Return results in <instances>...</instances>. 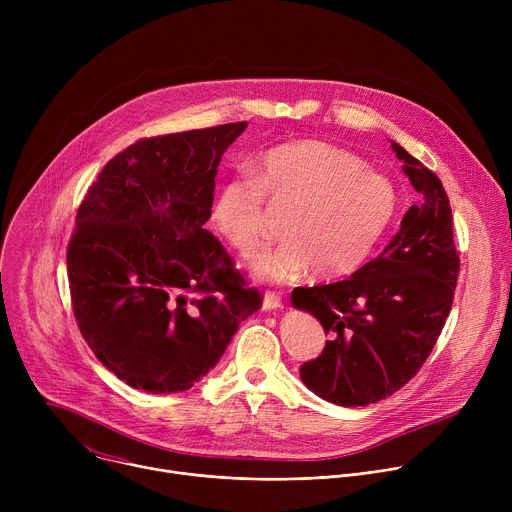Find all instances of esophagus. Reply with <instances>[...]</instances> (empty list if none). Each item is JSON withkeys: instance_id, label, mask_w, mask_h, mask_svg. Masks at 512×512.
<instances>
[{"instance_id": "obj_1", "label": "esophagus", "mask_w": 512, "mask_h": 512, "mask_svg": "<svg viewBox=\"0 0 512 512\" xmlns=\"http://www.w3.org/2000/svg\"><path fill=\"white\" fill-rule=\"evenodd\" d=\"M263 310L269 312V310H277L281 308V298L277 294H273V291H267V294L263 296Z\"/></svg>"}]
</instances>
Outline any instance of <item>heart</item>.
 I'll use <instances>...</instances> for the list:
<instances>
[{
  "mask_svg": "<svg viewBox=\"0 0 512 512\" xmlns=\"http://www.w3.org/2000/svg\"><path fill=\"white\" fill-rule=\"evenodd\" d=\"M291 206L281 233L249 261L261 281H289L310 267L318 277H342L377 251L399 212L397 186L356 154L322 139H294L265 150L251 170L218 188L212 225L241 255L263 233V202Z\"/></svg>",
  "mask_w": 512,
  "mask_h": 512,
  "instance_id": "heart-1",
  "label": "heart"
}]
</instances>
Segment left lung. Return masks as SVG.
Returning <instances> with one entry per match:
<instances>
[{
	"mask_svg": "<svg viewBox=\"0 0 512 512\" xmlns=\"http://www.w3.org/2000/svg\"><path fill=\"white\" fill-rule=\"evenodd\" d=\"M419 192L385 251L348 279L296 287L291 304L312 314L330 340L304 362V385L328 403L364 407L417 375L448 320L460 271L442 180L391 141Z\"/></svg>",
	"mask_w": 512,
	"mask_h": 512,
	"instance_id": "1",
	"label": "left lung"
}]
</instances>
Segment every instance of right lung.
<instances>
[{"instance_id": "obj_1", "label": "right lung", "mask_w": 512, "mask_h": 512, "mask_svg": "<svg viewBox=\"0 0 512 512\" xmlns=\"http://www.w3.org/2000/svg\"><path fill=\"white\" fill-rule=\"evenodd\" d=\"M247 123L150 139L91 184L66 251L72 310L95 356L133 389H190L261 308L204 229L214 178Z\"/></svg>"}]
</instances>
